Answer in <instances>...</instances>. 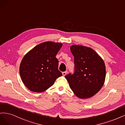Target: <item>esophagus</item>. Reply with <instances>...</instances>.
Listing matches in <instances>:
<instances>
[{"instance_id": "obj_1", "label": "esophagus", "mask_w": 125, "mask_h": 125, "mask_svg": "<svg viewBox=\"0 0 125 125\" xmlns=\"http://www.w3.org/2000/svg\"><path fill=\"white\" fill-rule=\"evenodd\" d=\"M67 74V71H65V72H63L62 73V74H63V76H65Z\"/></svg>"}]
</instances>
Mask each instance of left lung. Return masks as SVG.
<instances>
[{"label": "left lung", "mask_w": 125, "mask_h": 125, "mask_svg": "<svg viewBox=\"0 0 125 125\" xmlns=\"http://www.w3.org/2000/svg\"><path fill=\"white\" fill-rule=\"evenodd\" d=\"M70 48L74 57L75 71L65 77L77 97L89 98L103 86L106 76L105 64L100 56L90 48L75 45Z\"/></svg>", "instance_id": "1"}]
</instances>
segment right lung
I'll return each mask as SVG.
<instances>
[{"mask_svg": "<svg viewBox=\"0 0 125 125\" xmlns=\"http://www.w3.org/2000/svg\"><path fill=\"white\" fill-rule=\"evenodd\" d=\"M62 43L44 42L35 46L25 55L20 66V75L30 90L42 92L52 86L62 75L58 70L55 57Z\"/></svg>", "mask_w": 125, "mask_h": 125, "instance_id": "obj_1", "label": "right lung"}]
</instances>
